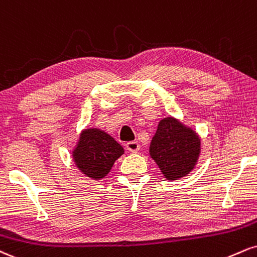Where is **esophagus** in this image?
Instances as JSON below:
<instances>
[{"instance_id":"1","label":"esophagus","mask_w":257,"mask_h":257,"mask_svg":"<svg viewBox=\"0 0 257 257\" xmlns=\"http://www.w3.org/2000/svg\"><path fill=\"white\" fill-rule=\"evenodd\" d=\"M126 150L131 151V152H138L140 150V144L138 141H129L125 144Z\"/></svg>"}]
</instances>
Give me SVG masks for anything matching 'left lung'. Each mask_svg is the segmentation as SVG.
I'll return each mask as SVG.
<instances>
[{
	"label": "left lung",
	"instance_id": "8db88e82",
	"mask_svg": "<svg viewBox=\"0 0 257 257\" xmlns=\"http://www.w3.org/2000/svg\"><path fill=\"white\" fill-rule=\"evenodd\" d=\"M151 157L168 179L188 175L195 166L200 140L194 132L174 118L160 120L150 147Z\"/></svg>",
	"mask_w": 257,
	"mask_h": 257
}]
</instances>
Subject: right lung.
<instances>
[{"mask_svg": "<svg viewBox=\"0 0 257 257\" xmlns=\"http://www.w3.org/2000/svg\"><path fill=\"white\" fill-rule=\"evenodd\" d=\"M124 153L115 139L98 129H86L80 135L74 160L85 175L93 179L106 176L113 163Z\"/></svg>", "mask_w": 257, "mask_h": 257, "instance_id": "add662e5", "label": "right lung"}]
</instances>
